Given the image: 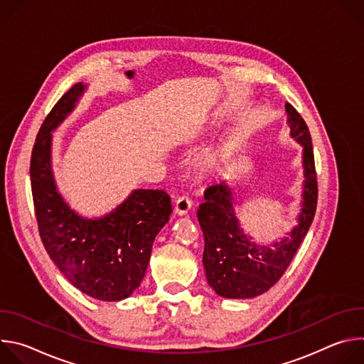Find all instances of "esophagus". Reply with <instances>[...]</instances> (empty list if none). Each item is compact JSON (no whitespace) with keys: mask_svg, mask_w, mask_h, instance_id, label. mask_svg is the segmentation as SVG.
Returning a JSON list of instances; mask_svg holds the SVG:
<instances>
[{"mask_svg":"<svg viewBox=\"0 0 364 364\" xmlns=\"http://www.w3.org/2000/svg\"><path fill=\"white\" fill-rule=\"evenodd\" d=\"M190 207H191V200L186 196H181L174 201V213L178 216H184L190 210Z\"/></svg>","mask_w":364,"mask_h":364,"instance_id":"1","label":"esophagus"}]
</instances>
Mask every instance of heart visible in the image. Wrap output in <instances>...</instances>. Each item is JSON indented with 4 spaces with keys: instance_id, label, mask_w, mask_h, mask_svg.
<instances>
[{
    "instance_id": "heart-1",
    "label": "heart",
    "mask_w": 364,
    "mask_h": 364,
    "mask_svg": "<svg viewBox=\"0 0 364 364\" xmlns=\"http://www.w3.org/2000/svg\"><path fill=\"white\" fill-rule=\"evenodd\" d=\"M228 160L229 149L226 146H222L203 154L197 161V167L203 174H216L228 164Z\"/></svg>"
}]
</instances>
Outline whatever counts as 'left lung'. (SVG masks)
I'll use <instances>...</instances> for the list:
<instances>
[{
  "label": "left lung",
  "instance_id": "left-lung-1",
  "mask_svg": "<svg viewBox=\"0 0 364 364\" xmlns=\"http://www.w3.org/2000/svg\"><path fill=\"white\" fill-rule=\"evenodd\" d=\"M291 136L302 146L304 191L298 225L288 237L272 247L257 246L239 228L235 212V194L226 184H215L204 191V203L197 210V219L204 236L203 265L205 278L215 292L225 298L245 299L267 292L284 275L314 220L318 186L314 151L308 127L296 109L287 103Z\"/></svg>",
  "mask_w": 364,
  "mask_h": 364
}]
</instances>
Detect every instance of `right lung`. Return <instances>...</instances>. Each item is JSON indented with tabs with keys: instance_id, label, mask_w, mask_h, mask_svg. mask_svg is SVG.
<instances>
[{
	"instance_id": "obj_1",
	"label": "right lung",
	"mask_w": 364,
	"mask_h": 364,
	"mask_svg": "<svg viewBox=\"0 0 364 364\" xmlns=\"http://www.w3.org/2000/svg\"><path fill=\"white\" fill-rule=\"evenodd\" d=\"M86 86L73 85L37 134L30 180L41 242L51 261L83 294L100 301L128 298L141 284L157 233L173 212L164 190H134L115 210L85 219L59 194L51 171V131L73 111Z\"/></svg>"
}]
</instances>
